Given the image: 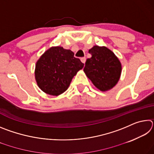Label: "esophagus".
<instances>
[{
  "label": "esophagus",
  "instance_id": "1",
  "mask_svg": "<svg viewBox=\"0 0 154 154\" xmlns=\"http://www.w3.org/2000/svg\"><path fill=\"white\" fill-rule=\"evenodd\" d=\"M85 60H86V58H81V61H82V63H83V64H85Z\"/></svg>",
  "mask_w": 154,
  "mask_h": 154
}]
</instances>
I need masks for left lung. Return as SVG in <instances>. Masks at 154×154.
Instances as JSON below:
<instances>
[{"mask_svg":"<svg viewBox=\"0 0 154 154\" xmlns=\"http://www.w3.org/2000/svg\"><path fill=\"white\" fill-rule=\"evenodd\" d=\"M88 51L92 57L85 62V74L99 90H110L120 79V61L111 49L105 46L94 45Z\"/></svg>","mask_w":154,"mask_h":154,"instance_id":"obj_1","label":"left lung"}]
</instances>
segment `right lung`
<instances>
[{"label": "right lung", "instance_id": "right-lung-1", "mask_svg": "<svg viewBox=\"0 0 154 154\" xmlns=\"http://www.w3.org/2000/svg\"><path fill=\"white\" fill-rule=\"evenodd\" d=\"M83 66L70 49L51 47L36 62L35 80L43 92L58 96L69 88L72 78Z\"/></svg>", "mask_w": 154, "mask_h": 154}]
</instances>
